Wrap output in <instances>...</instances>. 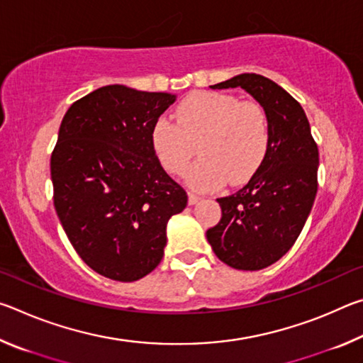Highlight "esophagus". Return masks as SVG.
I'll return each instance as SVG.
<instances>
[{"label": "esophagus", "mask_w": 363, "mask_h": 363, "mask_svg": "<svg viewBox=\"0 0 363 363\" xmlns=\"http://www.w3.org/2000/svg\"><path fill=\"white\" fill-rule=\"evenodd\" d=\"M200 200H201L200 195H196L194 192H189V205H196Z\"/></svg>", "instance_id": "1"}]
</instances>
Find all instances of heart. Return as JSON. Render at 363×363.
I'll return each instance as SVG.
<instances>
[{
    "mask_svg": "<svg viewBox=\"0 0 363 363\" xmlns=\"http://www.w3.org/2000/svg\"><path fill=\"white\" fill-rule=\"evenodd\" d=\"M176 120L162 116L155 123L153 150L164 169L184 174L199 144L201 160L189 173L190 186L199 190H214L225 181L245 182L267 153L269 118L256 102L224 93H195L179 104Z\"/></svg>",
    "mask_w": 363,
    "mask_h": 363,
    "instance_id": "1",
    "label": "heart"
}]
</instances>
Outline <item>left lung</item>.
Here are the masks:
<instances>
[{"label": "left lung", "mask_w": 363, "mask_h": 363, "mask_svg": "<svg viewBox=\"0 0 363 363\" xmlns=\"http://www.w3.org/2000/svg\"><path fill=\"white\" fill-rule=\"evenodd\" d=\"M213 89L242 88L266 110L270 140L247 186L218 199L223 218L206 230L220 261L238 270H259L288 253L309 218L317 195L318 149L303 107L262 75L242 73Z\"/></svg>", "instance_id": "1"}]
</instances>
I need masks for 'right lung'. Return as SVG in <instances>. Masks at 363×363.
<instances>
[{
	"label": "right lung",
	"instance_id": "obj_1",
	"mask_svg": "<svg viewBox=\"0 0 363 363\" xmlns=\"http://www.w3.org/2000/svg\"><path fill=\"white\" fill-rule=\"evenodd\" d=\"M174 101L108 84L73 102L60 123L54 206L78 256L107 279L150 274L163 259L169 218L187 206L152 144L153 126Z\"/></svg>",
	"mask_w": 363,
	"mask_h": 363
}]
</instances>
